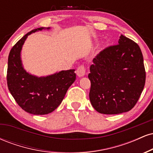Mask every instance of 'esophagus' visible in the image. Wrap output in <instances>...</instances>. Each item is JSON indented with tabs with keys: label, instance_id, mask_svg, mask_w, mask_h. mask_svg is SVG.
<instances>
[{
	"label": "esophagus",
	"instance_id": "1",
	"mask_svg": "<svg viewBox=\"0 0 153 153\" xmlns=\"http://www.w3.org/2000/svg\"><path fill=\"white\" fill-rule=\"evenodd\" d=\"M85 71H86V70H85V67L83 65H81L78 68V69H77L76 71V73L77 75H78V76L83 77L85 74Z\"/></svg>",
	"mask_w": 153,
	"mask_h": 153
}]
</instances>
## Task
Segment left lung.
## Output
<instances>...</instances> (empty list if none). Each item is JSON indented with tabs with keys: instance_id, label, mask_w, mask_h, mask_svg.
I'll return each mask as SVG.
<instances>
[{
	"instance_id": "8db88e82",
	"label": "left lung",
	"mask_w": 153,
	"mask_h": 153,
	"mask_svg": "<svg viewBox=\"0 0 153 153\" xmlns=\"http://www.w3.org/2000/svg\"><path fill=\"white\" fill-rule=\"evenodd\" d=\"M93 62L88 74L93 107L103 114L130 111L143 92L146 77L137 44L121 34L118 45L101 51Z\"/></svg>"
}]
</instances>
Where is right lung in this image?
Listing matches in <instances>:
<instances>
[{"label": "right lung", "instance_id": "obj_1", "mask_svg": "<svg viewBox=\"0 0 153 153\" xmlns=\"http://www.w3.org/2000/svg\"><path fill=\"white\" fill-rule=\"evenodd\" d=\"M42 29L50 27L37 28L24 35L12 47L8 59V90L23 110L34 115L47 114L55 110L76 78L75 70L38 77L24 69L21 58L23 45L29 35Z\"/></svg>", "mask_w": 153, "mask_h": 153}]
</instances>
